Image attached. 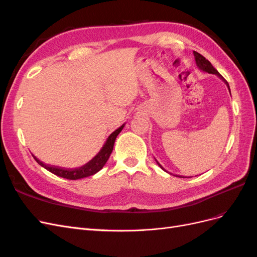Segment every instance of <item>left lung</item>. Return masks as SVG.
<instances>
[{
    "mask_svg": "<svg viewBox=\"0 0 257 257\" xmlns=\"http://www.w3.org/2000/svg\"><path fill=\"white\" fill-rule=\"evenodd\" d=\"M193 53H194V57H195V62H196V65H197V67L200 69V71H203V72H206V73H208V74H213V75H216L217 77H220V78L226 83V85H227V88H228V90H229V93H230V89H229V84H228V82L225 80L223 77L220 75V73L216 71V69L212 66V64L210 63V62L205 58V57H203L201 56L200 53H198V52H196V51H193ZM157 161V160H155ZM157 163H158V165L163 169V170H165L164 168H163V166L160 164V163L157 161Z\"/></svg>",
    "mask_w": 257,
    "mask_h": 257,
    "instance_id": "obj_1",
    "label": "left lung"
}]
</instances>
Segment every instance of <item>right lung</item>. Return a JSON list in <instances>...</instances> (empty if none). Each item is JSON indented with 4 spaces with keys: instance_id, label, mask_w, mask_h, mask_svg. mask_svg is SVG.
<instances>
[{
    "instance_id": "obj_1",
    "label": "right lung",
    "mask_w": 257,
    "mask_h": 257,
    "mask_svg": "<svg viewBox=\"0 0 257 257\" xmlns=\"http://www.w3.org/2000/svg\"><path fill=\"white\" fill-rule=\"evenodd\" d=\"M123 127H124V124L123 125H121L119 128H116L114 132H112V133L109 135V137L107 138V141L104 144V146L102 147V149L98 151V153L95 155V157L92 160H90L87 164L82 165L81 167L74 168V169H66V168H60V167H56V166H49V165L44 164L42 161H40L33 155L34 160L42 167L47 169L48 172L57 175L59 177L69 179V180H77V179H81V178L92 176V175L96 174L97 172H99V170L102 169L104 167V165L106 164V162L108 161V159H109L110 154L112 152L115 138L120 134V132L123 130Z\"/></svg>"
}]
</instances>
